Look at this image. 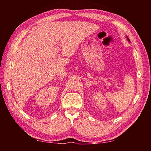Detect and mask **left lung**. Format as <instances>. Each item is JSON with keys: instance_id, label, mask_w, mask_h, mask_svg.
Listing matches in <instances>:
<instances>
[{"instance_id": "1", "label": "left lung", "mask_w": 151, "mask_h": 151, "mask_svg": "<svg viewBox=\"0 0 151 151\" xmlns=\"http://www.w3.org/2000/svg\"><path fill=\"white\" fill-rule=\"evenodd\" d=\"M127 39H128V40H129V41H130V40L129 39V38H128V37H127Z\"/></svg>"}]
</instances>
